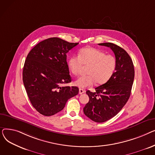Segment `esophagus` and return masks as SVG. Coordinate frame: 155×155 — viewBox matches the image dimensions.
Listing matches in <instances>:
<instances>
[{
  "mask_svg": "<svg viewBox=\"0 0 155 155\" xmlns=\"http://www.w3.org/2000/svg\"><path fill=\"white\" fill-rule=\"evenodd\" d=\"M85 92V91L84 90V89H82V88H80L79 89V94H84Z\"/></svg>",
  "mask_w": 155,
  "mask_h": 155,
  "instance_id": "esophagus-1",
  "label": "esophagus"
}]
</instances>
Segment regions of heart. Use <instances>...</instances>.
<instances>
[{
    "label": "heart",
    "instance_id": "heart-1",
    "mask_svg": "<svg viewBox=\"0 0 155 155\" xmlns=\"http://www.w3.org/2000/svg\"><path fill=\"white\" fill-rule=\"evenodd\" d=\"M84 65H89L87 75L79 77L74 84L79 88H85L95 82L102 85L109 80L116 68V59L111 54L97 48L87 47L80 49L78 56L73 55L68 60V65L72 74L77 75Z\"/></svg>",
    "mask_w": 155,
    "mask_h": 155
}]
</instances>
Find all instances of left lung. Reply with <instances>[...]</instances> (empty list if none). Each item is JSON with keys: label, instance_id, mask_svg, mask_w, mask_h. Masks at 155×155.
<instances>
[{"label": "left lung", "instance_id": "1", "mask_svg": "<svg viewBox=\"0 0 155 155\" xmlns=\"http://www.w3.org/2000/svg\"><path fill=\"white\" fill-rule=\"evenodd\" d=\"M99 45L113 51L116 68L108 82L96 87L95 92H86L89 101L84 107V112L93 121L104 123L117 115L127 102L133 84L134 68L131 57L123 48L112 43Z\"/></svg>", "mask_w": 155, "mask_h": 155}]
</instances>
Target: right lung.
<instances>
[{"label":"right lung","instance_id":"obj_1","mask_svg":"<svg viewBox=\"0 0 155 155\" xmlns=\"http://www.w3.org/2000/svg\"><path fill=\"white\" fill-rule=\"evenodd\" d=\"M78 44L51 38L37 44L28 53L23 83L31 104L41 114H55L78 94L77 87L64 86L71 82L67 53Z\"/></svg>","mask_w":155,"mask_h":155}]
</instances>
